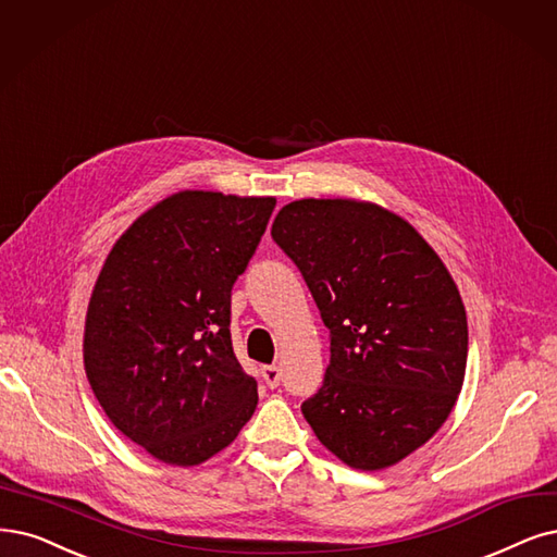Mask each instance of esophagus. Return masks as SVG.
<instances>
[{"label":"esophagus","mask_w":557,"mask_h":557,"mask_svg":"<svg viewBox=\"0 0 557 557\" xmlns=\"http://www.w3.org/2000/svg\"><path fill=\"white\" fill-rule=\"evenodd\" d=\"M261 376H263V381H265L268 387H277L280 381H282V369H280L277 364H265V367L261 369Z\"/></svg>","instance_id":"1"}]
</instances>
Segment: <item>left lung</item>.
I'll list each match as a JSON object with an SVG mask.
<instances>
[{
	"label": "left lung",
	"instance_id": "left-lung-1",
	"mask_svg": "<svg viewBox=\"0 0 557 557\" xmlns=\"http://www.w3.org/2000/svg\"><path fill=\"white\" fill-rule=\"evenodd\" d=\"M289 257L331 331V364L302 416L344 463L381 470L436 434L468 358L455 280L399 215L354 199H300L277 213Z\"/></svg>",
	"mask_w": 557,
	"mask_h": 557
}]
</instances>
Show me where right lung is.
I'll return each instance as SVG.
<instances>
[{
    "label": "right lung",
    "instance_id": "add662e5",
    "mask_svg": "<svg viewBox=\"0 0 557 557\" xmlns=\"http://www.w3.org/2000/svg\"><path fill=\"white\" fill-rule=\"evenodd\" d=\"M273 197L185 190L156 203L102 265L87 310L85 369L112 424L151 457L197 466L257 408L232 346V289Z\"/></svg>",
    "mask_w": 557,
    "mask_h": 557
}]
</instances>
